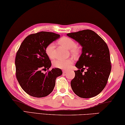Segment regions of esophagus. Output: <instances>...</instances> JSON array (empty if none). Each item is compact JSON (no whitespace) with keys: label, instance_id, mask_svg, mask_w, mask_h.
I'll return each mask as SVG.
<instances>
[{"label":"esophagus","instance_id":"obj_1","mask_svg":"<svg viewBox=\"0 0 125 125\" xmlns=\"http://www.w3.org/2000/svg\"><path fill=\"white\" fill-rule=\"evenodd\" d=\"M67 72V70H63V74H65V73H66Z\"/></svg>","mask_w":125,"mask_h":125}]
</instances>
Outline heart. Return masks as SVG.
<instances>
[{
    "label": "heart",
    "mask_w": 125,
    "mask_h": 125,
    "mask_svg": "<svg viewBox=\"0 0 125 125\" xmlns=\"http://www.w3.org/2000/svg\"><path fill=\"white\" fill-rule=\"evenodd\" d=\"M58 44L61 46L70 50L72 55L77 56L80 52V49L77 46L75 42L71 38L63 37L58 40ZM55 44L50 43L45 48V52L48 57L50 59L55 58ZM74 60L72 58L63 60V59H57L53 62V65L56 68L61 69H68L71 67L74 63Z\"/></svg>",
    "instance_id": "obj_1"
}]
</instances>
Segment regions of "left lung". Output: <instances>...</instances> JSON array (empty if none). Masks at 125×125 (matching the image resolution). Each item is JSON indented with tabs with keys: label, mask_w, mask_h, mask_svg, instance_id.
<instances>
[{
	"label": "left lung",
	"mask_w": 125,
	"mask_h": 125,
	"mask_svg": "<svg viewBox=\"0 0 125 125\" xmlns=\"http://www.w3.org/2000/svg\"><path fill=\"white\" fill-rule=\"evenodd\" d=\"M67 35L83 47L75 64L78 70L74 71L75 75L70 83L72 88L81 98H92L103 91L110 75L112 65L108 47L101 37L90 29ZM85 69L87 71L83 74Z\"/></svg>",
	"instance_id": "left-lung-1"
}]
</instances>
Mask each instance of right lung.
I'll list each match as a JSON object with an SVG mask.
<instances>
[{
  "instance_id": "obj_1",
  "label": "right lung",
  "mask_w": 125,
  "mask_h": 125,
  "mask_svg": "<svg viewBox=\"0 0 125 125\" xmlns=\"http://www.w3.org/2000/svg\"><path fill=\"white\" fill-rule=\"evenodd\" d=\"M60 38L59 34L48 31L32 34L25 38L17 51L16 78L22 89L31 96L41 98L48 96L55 87L56 78L62 74L60 68H53L45 74L42 72L51 66L45 48Z\"/></svg>"
}]
</instances>
